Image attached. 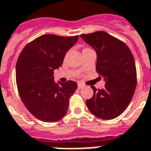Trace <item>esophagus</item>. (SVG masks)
Listing matches in <instances>:
<instances>
[{
    "mask_svg": "<svg viewBox=\"0 0 151 151\" xmlns=\"http://www.w3.org/2000/svg\"><path fill=\"white\" fill-rule=\"evenodd\" d=\"M78 87L79 89H81V88H85V85H82L81 83H79V84L78 85Z\"/></svg>",
    "mask_w": 151,
    "mask_h": 151,
    "instance_id": "obj_1",
    "label": "esophagus"
}]
</instances>
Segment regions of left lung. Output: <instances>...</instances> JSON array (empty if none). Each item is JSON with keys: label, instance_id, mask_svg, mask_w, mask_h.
<instances>
[{"label": "left lung", "instance_id": "1", "mask_svg": "<svg viewBox=\"0 0 151 151\" xmlns=\"http://www.w3.org/2000/svg\"><path fill=\"white\" fill-rule=\"evenodd\" d=\"M81 37L96 52V70L106 82L103 89L92 86L94 94L86 100V105L96 117L114 119L128 107L136 90L137 79L133 55L123 41L106 32L81 34Z\"/></svg>", "mask_w": 151, "mask_h": 151}]
</instances>
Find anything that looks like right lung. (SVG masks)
Returning <instances> with one entry per match:
<instances>
[{
	"label": "right lung",
	"instance_id": "obj_1",
	"mask_svg": "<svg viewBox=\"0 0 151 151\" xmlns=\"http://www.w3.org/2000/svg\"><path fill=\"white\" fill-rule=\"evenodd\" d=\"M78 37L45 34L27 44L19 55L15 70L18 91L27 110L42 122L62 119L78 88L73 81L56 83L53 74Z\"/></svg>",
	"mask_w": 151,
	"mask_h": 151
}]
</instances>
